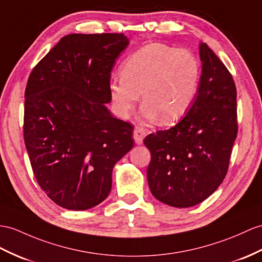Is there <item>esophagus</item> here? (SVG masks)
I'll list each match as a JSON object with an SVG mask.
<instances>
[{
    "label": "esophagus",
    "mask_w": 262,
    "mask_h": 262,
    "mask_svg": "<svg viewBox=\"0 0 262 262\" xmlns=\"http://www.w3.org/2000/svg\"><path fill=\"white\" fill-rule=\"evenodd\" d=\"M146 136V130L141 126H136L133 130V139L137 144H141L143 142V139Z\"/></svg>",
    "instance_id": "34e87169"
}]
</instances>
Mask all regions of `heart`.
<instances>
[{
    "instance_id": "b5f03b06",
    "label": "heart",
    "mask_w": 262,
    "mask_h": 262,
    "mask_svg": "<svg viewBox=\"0 0 262 262\" xmlns=\"http://www.w3.org/2000/svg\"><path fill=\"white\" fill-rule=\"evenodd\" d=\"M200 68L195 57L163 44H149L132 53L121 68V78L110 82V95L116 113L129 117L142 95V113L158 117L161 123L174 122L195 100Z\"/></svg>"
}]
</instances>
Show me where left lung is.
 I'll return each instance as SVG.
<instances>
[{
  "instance_id": "1",
  "label": "left lung",
  "mask_w": 262,
  "mask_h": 262,
  "mask_svg": "<svg viewBox=\"0 0 262 262\" xmlns=\"http://www.w3.org/2000/svg\"><path fill=\"white\" fill-rule=\"evenodd\" d=\"M199 53V90L186 117L143 141L151 152L146 171L151 193L176 208L195 206L218 189L238 133L232 75L206 43H200Z\"/></svg>"
}]
</instances>
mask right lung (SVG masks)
<instances>
[{
	"label": "right lung",
	"instance_id": "1",
	"mask_svg": "<svg viewBox=\"0 0 262 262\" xmlns=\"http://www.w3.org/2000/svg\"><path fill=\"white\" fill-rule=\"evenodd\" d=\"M129 44L123 33L63 36L25 88L24 142L41 189L56 205L86 210L109 195L112 170L135 141L112 117L110 78Z\"/></svg>",
	"mask_w": 262,
	"mask_h": 262
}]
</instances>
